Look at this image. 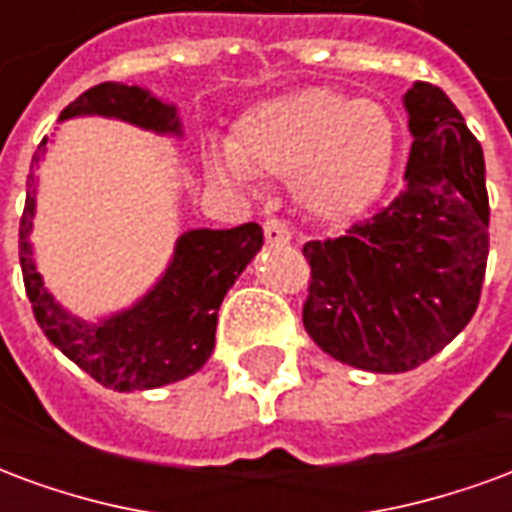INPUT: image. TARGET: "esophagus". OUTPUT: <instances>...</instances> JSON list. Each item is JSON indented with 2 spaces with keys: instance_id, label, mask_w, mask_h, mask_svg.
Segmentation results:
<instances>
[{
  "instance_id": "obj_1",
  "label": "esophagus",
  "mask_w": 512,
  "mask_h": 512,
  "mask_svg": "<svg viewBox=\"0 0 512 512\" xmlns=\"http://www.w3.org/2000/svg\"><path fill=\"white\" fill-rule=\"evenodd\" d=\"M263 233H266L268 244H288L290 241L288 222L279 219V216H268L266 222H263Z\"/></svg>"
}]
</instances>
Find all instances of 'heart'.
I'll list each match as a JSON object with an SVG mask.
<instances>
[{
	"mask_svg": "<svg viewBox=\"0 0 512 512\" xmlns=\"http://www.w3.org/2000/svg\"><path fill=\"white\" fill-rule=\"evenodd\" d=\"M395 123L370 98L310 87L255 106L238 123L233 156L213 167L241 178H293V194L315 219L343 222L384 189L395 158Z\"/></svg>",
	"mask_w": 512,
	"mask_h": 512,
	"instance_id": "b5f03b06",
	"label": "heart"
}]
</instances>
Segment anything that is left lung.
<instances>
[{
    "mask_svg": "<svg viewBox=\"0 0 512 512\" xmlns=\"http://www.w3.org/2000/svg\"><path fill=\"white\" fill-rule=\"evenodd\" d=\"M406 186L340 238L307 241L304 329L370 373H406L452 343L480 304L488 263L483 147L444 90L406 93Z\"/></svg>",
    "mask_w": 512,
    "mask_h": 512,
    "instance_id": "8db88e82",
    "label": "left lung"
}]
</instances>
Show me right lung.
Here are the masks:
<instances>
[{"mask_svg":"<svg viewBox=\"0 0 512 512\" xmlns=\"http://www.w3.org/2000/svg\"><path fill=\"white\" fill-rule=\"evenodd\" d=\"M76 115H104L128 120L134 126L178 134L175 106L161 104L139 87L104 82L84 90L62 109L60 120ZM46 145V136L38 153ZM32 158V169L38 164ZM35 175L27 178V202L18 227V257L35 321L71 362L98 384L131 392L156 389L197 373L216 345V321L227 290L263 246L260 224L246 222L233 230H191L180 235L167 274L145 299L128 312L104 323H84L54 304L40 274L35 271L29 246V219L35 211Z\"/></svg>","mask_w":512,"mask_h":512,"instance_id":"add662e5","label":"right lung"}]
</instances>
